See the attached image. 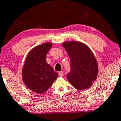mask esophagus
Here are the masks:
<instances>
[{"mask_svg": "<svg viewBox=\"0 0 121 121\" xmlns=\"http://www.w3.org/2000/svg\"><path fill=\"white\" fill-rule=\"evenodd\" d=\"M58 74H59V75L60 76V77H63V71H59V73H58Z\"/></svg>", "mask_w": 121, "mask_h": 121, "instance_id": "esophagus-1", "label": "esophagus"}]
</instances>
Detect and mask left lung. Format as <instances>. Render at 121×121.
<instances>
[{"mask_svg":"<svg viewBox=\"0 0 121 121\" xmlns=\"http://www.w3.org/2000/svg\"><path fill=\"white\" fill-rule=\"evenodd\" d=\"M71 60V70L67 75L69 82L83 90L93 85L97 77V62L91 50L83 43L71 41L63 43Z\"/></svg>","mask_w":121,"mask_h":121,"instance_id":"1","label":"left lung"}]
</instances>
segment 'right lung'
<instances>
[{"mask_svg":"<svg viewBox=\"0 0 121 121\" xmlns=\"http://www.w3.org/2000/svg\"><path fill=\"white\" fill-rule=\"evenodd\" d=\"M52 43H46L35 47L28 54L22 70L24 84L37 94L47 91L58 77V73L46 62V55Z\"/></svg>","mask_w":121,"mask_h":121,"instance_id":"1","label":"right lung"}]
</instances>
